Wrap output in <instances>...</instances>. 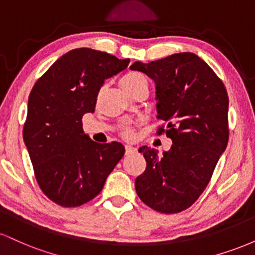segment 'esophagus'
<instances>
[{
    "mask_svg": "<svg viewBox=\"0 0 255 255\" xmlns=\"http://www.w3.org/2000/svg\"><path fill=\"white\" fill-rule=\"evenodd\" d=\"M134 152H136V147L130 145H126V154H131L134 153Z\"/></svg>",
    "mask_w": 255,
    "mask_h": 255,
    "instance_id": "34e87169",
    "label": "esophagus"
}]
</instances>
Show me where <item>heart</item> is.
I'll use <instances>...</instances> for the list:
<instances>
[{
	"mask_svg": "<svg viewBox=\"0 0 255 255\" xmlns=\"http://www.w3.org/2000/svg\"><path fill=\"white\" fill-rule=\"evenodd\" d=\"M120 85H121V87L126 91V92L131 95V93L135 92L137 89H140V87L147 86V80H146V78L144 75L140 74V73L129 72L120 79ZM122 134H124V136L126 137H131L133 136V129L129 127H126Z\"/></svg>",
	"mask_w": 255,
	"mask_h": 255,
	"instance_id": "b5f03b06",
	"label": "heart"
}]
</instances>
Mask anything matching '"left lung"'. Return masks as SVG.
Masks as SVG:
<instances>
[{"instance_id": "left-lung-1", "label": "left lung", "mask_w": 255, "mask_h": 255, "mask_svg": "<svg viewBox=\"0 0 255 255\" xmlns=\"http://www.w3.org/2000/svg\"><path fill=\"white\" fill-rule=\"evenodd\" d=\"M131 71L156 83L157 130L170 137V150L158 156L142 146L146 169L135 180L142 203L160 213L191 207L211 180L229 140V98L211 67L192 52H180L148 63L134 62Z\"/></svg>"}]
</instances>
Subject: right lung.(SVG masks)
<instances>
[{
    "instance_id": "add662e5",
    "label": "right lung",
    "mask_w": 255,
    "mask_h": 255,
    "mask_svg": "<svg viewBox=\"0 0 255 255\" xmlns=\"http://www.w3.org/2000/svg\"><path fill=\"white\" fill-rule=\"evenodd\" d=\"M129 62L93 49H74L34 84L22 134L37 182L55 204L77 207L92 200L124 157L121 142L92 141L83 130V116L95 111L105 79Z\"/></svg>"
}]
</instances>
